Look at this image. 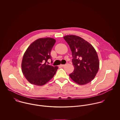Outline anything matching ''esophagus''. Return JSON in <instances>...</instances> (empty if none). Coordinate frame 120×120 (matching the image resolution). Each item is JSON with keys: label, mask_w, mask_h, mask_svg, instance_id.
<instances>
[{"label": "esophagus", "mask_w": 120, "mask_h": 120, "mask_svg": "<svg viewBox=\"0 0 120 120\" xmlns=\"http://www.w3.org/2000/svg\"><path fill=\"white\" fill-rule=\"evenodd\" d=\"M64 64H60V66H61V67H64Z\"/></svg>", "instance_id": "esophagus-1"}]
</instances>
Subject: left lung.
Returning a JSON list of instances; mask_svg holds the SVG:
<instances>
[{"label": "left lung", "instance_id": "8db88e82", "mask_svg": "<svg viewBox=\"0 0 120 120\" xmlns=\"http://www.w3.org/2000/svg\"><path fill=\"white\" fill-rule=\"evenodd\" d=\"M64 39L69 45L72 53L73 64L75 67L70 77L80 85L91 82L99 68V60L93 45L82 38L75 35H67Z\"/></svg>", "mask_w": 120, "mask_h": 120}]
</instances>
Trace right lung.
Here are the masks:
<instances>
[{"label":"right lung","instance_id":"right-lung-1","mask_svg":"<svg viewBox=\"0 0 120 120\" xmlns=\"http://www.w3.org/2000/svg\"><path fill=\"white\" fill-rule=\"evenodd\" d=\"M56 42L53 38H39L31 44L26 50L21 68L23 75L30 83L42 86L56 74L58 67L46 64L47 60L51 59L50 53Z\"/></svg>","mask_w":120,"mask_h":120}]
</instances>
